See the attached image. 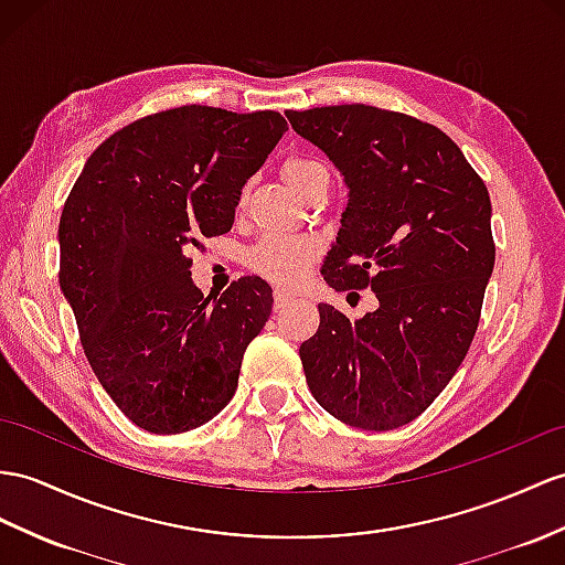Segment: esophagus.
I'll use <instances>...</instances> for the list:
<instances>
[{"label":"esophagus","mask_w":565,"mask_h":565,"mask_svg":"<svg viewBox=\"0 0 565 565\" xmlns=\"http://www.w3.org/2000/svg\"><path fill=\"white\" fill-rule=\"evenodd\" d=\"M290 301H292V297L287 295V292H282V290H275L273 292V309L275 311H282L287 305H290Z\"/></svg>","instance_id":"34e87169"}]
</instances>
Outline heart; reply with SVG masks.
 Segmentation results:
<instances>
[{"mask_svg":"<svg viewBox=\"0 0 565 565\" xmlns=\"http://www.w3.org/2000/svg\"><path fill=\"white\" fill-rule=\"evenodd\" d=\"M280 172L299 196H305L321 179H328V170L321 160L301 153L287 156L280 164ZM319 252V242L309 237H266L246 254V266L258 273L260 278L292 290L307 280Z\"/></svg>","mask_w":565,"mask_h":565,"instance_id":"obj_1","label":"heart"}]
</instances>
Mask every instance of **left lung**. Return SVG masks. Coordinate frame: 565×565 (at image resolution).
I'll list each match as a JSON object with an SVG mask.
<instances>
[{"mask_svg":"<svg viewBox=\"0 0 565 565\" xmlns=\"http://www.w3.org/2000/svg\"><path fill=\"white\" fill-rule=\"evenodd\" d=\"M285 115L350 186L326 282L379 299L354 323L319 305L321 326L299 348L309 391L356 429H397L436 401L472 345L497 258L487 184L450 136L417 117L362 103Z\"/></svg>","mask_w":565,"mask_h":565,"instance_id":"8db88e82","label":"left lung"}]
</instances>
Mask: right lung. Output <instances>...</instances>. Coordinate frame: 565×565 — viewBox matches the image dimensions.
<instances>
[{
	"label": "right lung",
	"instance_id": "right-lung-1",
	"mask_svg": "<svg viewBox=\"0 0 565 565\" xmlns=\"http://www.w3.org/2000/svg\"><path fill=\"white\" fill-rule=\"evenodd\" d=\"M285 129L273 109H162L105 139L68 191L60 287L93 374L150 434L211 422L268 321L266 280L239 278L211 305L191 282L186 254L230 232L242 186Z\"/></svg>",
	"mask_w": 565,
	"mask_h": 565
}]
</instances>
